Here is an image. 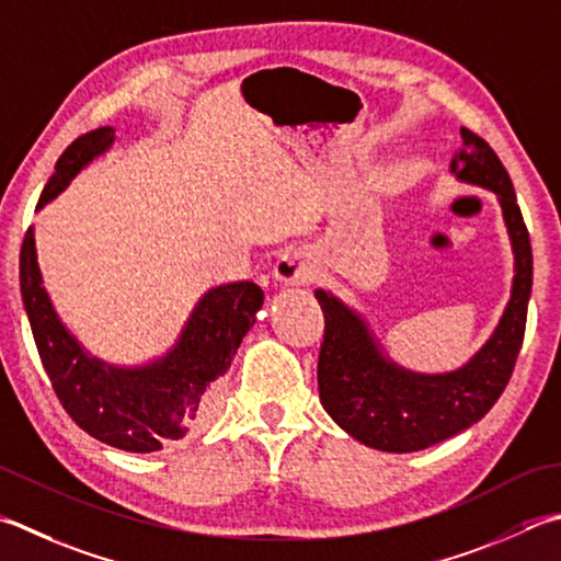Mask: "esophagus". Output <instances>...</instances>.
<instances>
[{
  "mask_svg": "<svg viewBox=\"0 0 561 561\" xmlns=\"http://www.w3.org/2000/svg\"><path fill=\"white\" fill-rule=\"evenodd\" d=\"M272 277L279 284H287V287H294V284H309L316 279V265L311 255H306V252L296 248H289L282 252L277 262H274Z\"/></svg>",
  "mask_w": 561,
  "mask_h": 561,
  "instance_id": "esophagus-1",
  "label": "esophagus"
}]
</instances>
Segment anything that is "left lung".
<instances>
[{
    "label": "left lung",
    "instance_id": "left-lung-1",
    "mask_svg": "<svg viewBox=\"0 0 561 561\" xmlns=\"http://www.w3.org/2000/svg\"><path fill=\"white\" fill-rule=\"evenodd\" d=\"M459 182L499 196L506 221L515 277L511 301L496 331L465 367L419 375L381 353L357 311L318 289L325 333L318 355V391L328 415L355 440L383 453H415L467 431L484 419L506 389L518 359L533 289V248L513 182L484 138L462 128V148L449 164Z\"/></svg>",
    "mask_w": 561,
    "mask_h": 561
}]
</instances>
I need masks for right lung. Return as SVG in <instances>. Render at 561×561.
<instances>
[{
	"label": "right lung",
	"instance_id": "add662e5",
	"mask_svg": "<svg viewBox=\"0 0 561 561\" xmlns=\"http://www.w3.org/2000/svg\"><path fill=\"white\" fill-rule=\"evenodd\" d=\"M112 142V126L72 140L55 162L36 208L53 202ZM19 284L43 369L62 409L84 433L126 453H158L204 425L216 381L228 371L265 301L252 282L208 289L168 355L140 367H116L87 353L55 313L43 287L33 228L21 245Z\"/></svg>",
	"mask_w": 561,
	"mask_h": 561
}]
</instances>
